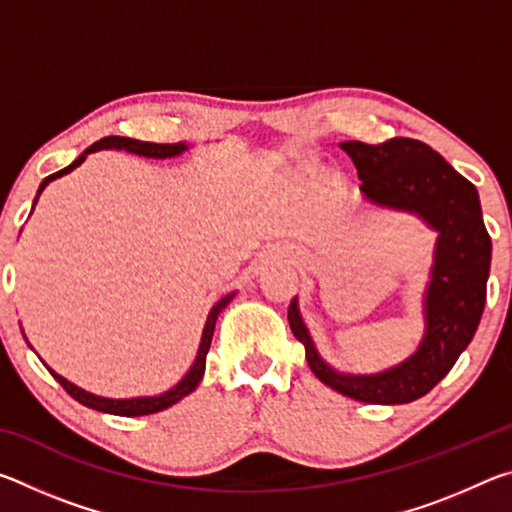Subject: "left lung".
<instances>
[{
    "label": "left lung",
    "instance_id": "left-lung-1",
    "mask_svg": "<svg viewBox=\"0 0 512 512\" xmlns=\"http://www.w3.org/2000/svg\"><path fill=\"white\" fill-rule=\"evenodd\" d=\"M372 203L420 214L438 230L436 264L427 289V334L413 354L381 375H341L318 357L296 298L289 325L305 345L314 375L336 393L366 404H406L427 395L470 345L485 307L492 241L483 225L479 192L443 155L420 140L393 137L381 144L343 142Z\"/></svg>",
    "mask_w": 512,
    "mask_h": 512
}]
</instances>
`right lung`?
Masks as SVG:
<instances>
[{
  "instance_id": "obj_1",
  "label": "right lung",
  "mask_w": 512,
  "mask_h": 512,
  "mask_svg": "<svg viewBox=\"0 0 512 512\" xmlns=\"http://www.w3.org/2000/svg\"><path fill=\"white\" fill-rule=\"evenodd\" d=\"M101 149H121V151H128V153H135V155H144V158H171V155H178L183 153L187 146L185 144H155V142H142V140H131V137H117V135H110V137H103V140L94 142L92 146H88L79 158H76L69 167L60 169L56 173H51V176H47L45 180L40 183V189H38V196L42 194V189H45L51 180L54 178H60L65 176V173H69L72 169L79 167V164L88 158V153H94V151H101ZM36 196V201H38ZM36 201H33V205H36ZM232 296L235 293H230V296L221 298L216 305L212 307L210 316H207V323H205V329H203V339H201V348H198V354H196V361L192 370L187 372L185 379L180 381V384L176 388H171V391H167L164 395H158V397H137V400H106V397H97V395H90L81 391L79 386H74L72 381L63 379L60 375H56L54 370L49 368L51 375H54V379L58 381L60 386L65 388V391L74 397L76 402H81L83 406H88V409H94V411H103V413H112V415H126V418H133V415H149V413H158V411H164L169 409L171 404H176L178 400H183L185 395H189L194 391V388L198 386V381H201L203 372H205V359H207V350H210V343H212V334H214V323L216 318H219L221 309H225V305L232 300Z\"/></svg>"
}]
</instances>
